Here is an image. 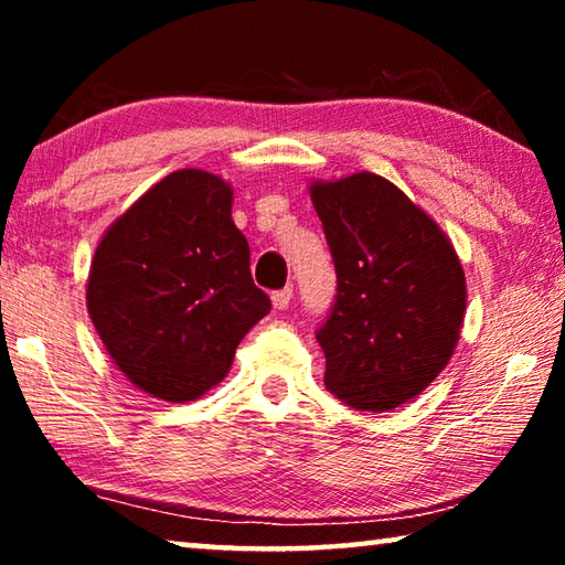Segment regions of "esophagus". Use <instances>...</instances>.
<instances>
[{"instance_id":"34e87169","label":"esophagus","mask_w":565,"mask_h":565,"mask_svg":"<svg viewBox=\"0 0 565 565\" xmlns=\"http://www.w3.org/2000/svg\"><path fill=\"white\" fill-rule=\"evenodd\" d=\"M291 296H294V289H289V286H286V289H279V291H274L271 294V303H274V309H286V306L291 303Z\"/></svg>"}]
</instances>
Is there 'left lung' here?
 <instances>
[{
	"label": "left lung",
	"instance_id": "1",
	"mask_svg": "<svg viewBox=\"0 0 565 565\" xmlns=\"http://www.w3.org/2000/svg\"><path fill=\"white\" fill-rule=\"evenodd\" d=\"M339 294L317 333L327 388L359 411H394L446 369L461 339L466 276L451 238L388 179L311 181Z\"/></svg>",
	"mask_w": 565,
	"mask_h": 565
}]
</instances>
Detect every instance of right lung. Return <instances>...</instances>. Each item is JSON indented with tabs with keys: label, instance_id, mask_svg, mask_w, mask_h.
<instances>
[{
	"label": "right lung",
	"instance_id": "obj_1",
	"mask_svg": "<svg viewBox=\"0 0 565 565\" xmlns=\"http://www.w3.org/2000/svg\"><path fill=\"white\" fill-rule=\"evenodd\" d=\"M222 177L179 169L141 194L94 252L87 309L104 349L145 394L186 404L232 369L271 311L248 271V242Z\"/></svg>",
	"mask_w": 565,
	"mask_h": 565
}]
</instances>
